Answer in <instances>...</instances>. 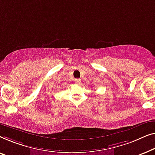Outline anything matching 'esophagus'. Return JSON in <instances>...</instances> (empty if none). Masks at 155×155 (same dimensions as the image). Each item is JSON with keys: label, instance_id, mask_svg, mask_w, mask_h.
<instances>
[{"label": "esophagus", "instance_id": "esophagus-1", "mask_svg": "<svg viewBox=\"0 0 155 155\" xmlns=\"http://www.w3.org/2000/svg\"><path fill=\"white\" fill-rule=\"evenodd\" d=\"M81 82V80L80 78H76V79H74V83L76 84H80Z\"/></svg>", "mask_w": 155, "mask_h": 155}]
</instances>
